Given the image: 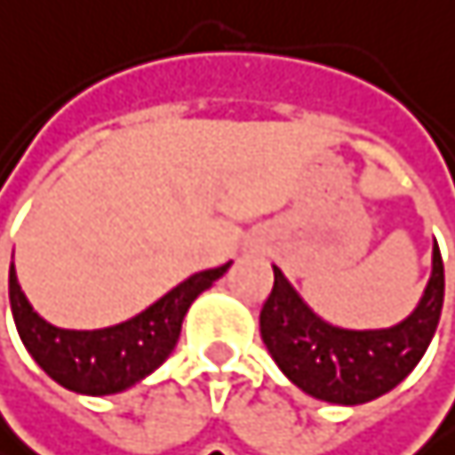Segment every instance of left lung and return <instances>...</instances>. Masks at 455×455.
<instances>
[{"mask_svg": "<svg viewBox=\"0 0 455 455\" xmlns=\"http://www.w3.org/2000/svg\"><path fill=\"white\" fill-rule=\"evenodd\" d=\"M275 269L259 326L283 375L305 394L334 404H364L396 388L427 353L443 313L445 269L435 243L432 277L418 307L388 329H339L315 315Z\"/></svg>", "mask_w": 455, "mask_h": 455, "instance_id": "1", "label": "left lung"}]
</instances>
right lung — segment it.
Listing matches in <instances>:
<instances>
[{"label":"right lung","instance_id":"1","mask_svg":"<svg viewBox=\"0 0 455 455\" xmlns=\"http://www.w3.org/2000/svg\"><path fill=\"white\" fill-rule=\"evenodd\" d=\"M229 267L232 261L191 275L170 294L124 323L77 331L59 329L40 318L20 291L15 267L10 264V310L31 359L59 386L75 394L108 396L132 388L167 362V355L178 345L191 302Z\"/></svg>","mask_w":455,"mask_h":455}]
</instances>
